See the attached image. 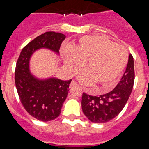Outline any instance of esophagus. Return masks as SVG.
Listing matches in <instances>:
<instances>
[{
    "label": "esophagus",
    "mask_w": 149,
    "mask_h": 149,
    "mask_svg": "<svg viewBox=\"0 0 149 149\" xmlns=\"http://www.w3.org/2000/svg\"><path fill=\"white\" fill-rule=\"evenodd\" d=\"M70 86L71 87V88H73V87H76V86H78V83L76 82L75 80H72L71 83L70 84Z\"/></svg>",
    "instance_id": "34e87169"
}]
</instances>
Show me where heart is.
<instances>
[{
	"label": "heart",
	"mask_w": 149,
	"mask_h": 149,
	"mask_svg": "<svg viewBox=\"0 0 149 149\" xmlns=\"http://www.w3.org/2000/svg\"><path fill=\"white\" fill-rule=\"evenodd\" d=\"M65 66L68 72L74 74L86 63L87 70L82 72L79 79L84 84L93 82L97 86L110 90L128 62L125 48L104 36H86L79 38L73 48L64 51Z\"/></svg>",
	"instance_id": "1"
}]
</instances>
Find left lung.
I'll return each instance as SVG.
<instances>
[{
  "instance_id": "obj_1",
  "label": "left lung",
  "mask_w": 149,
  "mask_h": 149,
  "mask_svg": "<svg viewBox=\"0 0 149 149\" xmlns=\"http://www.w3.org/2000/svg\"><path fill=\"white\" fill-rule=\"evenodd\" d=\"M134 82V66L129 54L125 72L113 91L99 96L82 93L81 108L90 121L104 123L113 120L122 111L128 101Z\"/></svg>"
}]
</instances>
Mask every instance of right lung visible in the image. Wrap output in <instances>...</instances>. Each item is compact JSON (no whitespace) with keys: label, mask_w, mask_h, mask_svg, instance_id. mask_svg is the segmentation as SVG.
I'll use <instances>...</instances> for the list:
<instances>
[{"label":"right lung","mask_w":149,"mask_h":149,"mask_svg":"<svg viewBox=\"0 0 149 149\" xmlns=\"http://www.w3.org/2000/svg\"><path fill=\"white\" fill-rule=\"evenodd\" d=\"M65 38L62 33L55 32L40 35L23 48L16 64L15 81L21 102L29 115L43 122L53 120L59 116L72 79H38L30 73L29 59L33 53L41 48L58 54Z\"/></svg>","instance_id":"obj_1"}]
</instances>
